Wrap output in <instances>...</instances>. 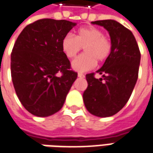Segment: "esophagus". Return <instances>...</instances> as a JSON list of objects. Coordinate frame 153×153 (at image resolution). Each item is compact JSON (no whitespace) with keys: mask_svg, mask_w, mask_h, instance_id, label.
<instances>
[{"mask_svg":"<svg viewBox=\"0 0 153 153\" xmlns=\"http://www.w3.org/2000/svg\"><path fill=\"white\" fill-rule=\"evenodd\" d=\"M78 76L79 77V78H84V74L82 73H79L78 74Z\"/></svg>","mask_w":153,"mask_h":153,"instance_id":"obj_1","label":"esophagus"}]
</instances>
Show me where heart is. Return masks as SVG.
I'll list each match as a JSON object with an SVG mask.
<instances>
[{
    "label": "heart",
    "mask_w": 153,
    "mask_h": 153,
    "mask_svg": "<svg viewBox=\"0 0 153 153\" xmlns=\"http://www.w3.org/2000/svg\"><path fill=\"white\" fill-rule=\"evenodd\" d=\"M64 54L69 59H73L84 48V54H81L72 63L74 69L85 72L93 69L97 61L104 62L112 52L113 44L102 30L93 26L80 28L76 37L72 34L64 36L61 42Z\"/></svg>",
    "instance_id": "b5f03b06"
}]
</instances>
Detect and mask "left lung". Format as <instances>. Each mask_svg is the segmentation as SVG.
Listing matches in <instances>:
<instances>
[{"mask_svg":"<svg viewBox=\"0 0 153 153\" xmlns=\"http://www.w3.org/2000/svg\"><path fill=\"white\" fill-rule=\"evenodd\" d=\"M109 32L112 52L97 73L86 74L88 87L83 94L84 105L94 116L110 117L116 114L128 101L136 84L139 70V48L131 30L114 20L93 21Z\"/></svg>","mask_w":153,"mask_h":153,"instance_id":"obj_1","label":"left lung"}]
</instances>
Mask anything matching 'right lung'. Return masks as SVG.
<instances>
[{"mask_svg": "<svg viewBox=\"0 0 153 153\" xmlns=\"http://www.w3.org/2000/svg\"><path fill=\"white\" fill-rule=\"evenodd\" d=\"M75 25L40 19L25 26L14 45L10 54L14 88L21 104L35 116L48 117L61 109L77 79L61 48L64 36Z\"/></svg>", "mask_w": 153, "mask_h": 153, "instance_id": "1", "label": "right lung"}]
</instances>
